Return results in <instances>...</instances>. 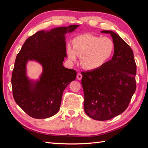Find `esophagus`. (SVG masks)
<instances>
[{"label": "esophagus", "mask_w": 148, "mask_h": 148, "mask_svg": "<svg viewBox=\"0 0 148 148\" xmlns=\"http://www.w3.org/2000/svg\"><path fill=\"white\" fill-rule=\"evenodd\" d=\"M82 75L81 74V73H78L77 74V79H78V80H81L82 79Z\"/></svg>", "instance_id": "34e87169"}]
</instances>
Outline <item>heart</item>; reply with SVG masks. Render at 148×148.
<instances>
[{"label": "heart", "instance_id": "1", "mask_svg": "<svg viewBox=\"0 0 148 148\" xmlns=\"http://www.w3.org/2000/svg\"><path fill=\"white\" fill-rule=\"evenodd\" d=\"M72 46L73 47L69 44L66 47L69 59L76 62L77 56H81V65L89 71L99 69L106 65L112 57L115 51L112 39L88 34L75 38Z\"/></svg>", "mask_w": 148, "mask_h": 148}]
</instances>
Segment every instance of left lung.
<instances>
[{
	"label": "left lung",
	"instance_id": "1",
	"mask_svg": "<svg viewBox=\"0 0 148 148\" xmlns=\"http://www.w3.org/2000/svg\"><path fill=\"white\" fill-rule=\"evenodd\" d=\"M110 34L115 44L112 59L99 69L83 74L84 110L89 117L107 120L126 110L136 90V65L131 47L112 31Z\"/></svg>",
	"mask_w": 148,
	"mask_h": 148
}]
</instances>
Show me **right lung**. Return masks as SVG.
I'll return each instance as SVG.
<instances>
[{
    "label": "right lung",
    "mask_w": 148,
    "mask_h": 148,
    "mask_svg": "<svg viewBox=\"0 0 148 148\" xmlns=\"http://www.w3.org/2000/svg\"><path fill=\"white\" fill-rule=\"evenodd\" d=\"M79 26L38 31L26 40L17 54L12 75L13 96L30 117L46 119L59 112L64 89L77 77V71L63 65L66 57L65 35ZM29 61L42 66V73L36 80L27 75Z\"/></svg>",
    "instance_id": "obj_1"
}]
</instances>
